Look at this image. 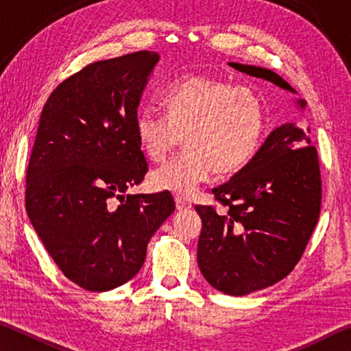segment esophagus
Returning a JSON list of instances; mask_svg holds the SVG:
<instances>
[{
    "label": "esophagus",
    "instance_id": "1",
    "mask_svg": "<svg viewBox=\"0 0 351 351\" xmlns=\"http://www.w3.org/2000/svg\"><path fill=\"white\" fill-rule=\"evenodd\" d=\"M175 203H176V209L178 210H187V209H190V207H192V203H190L187 198L181 197V195H176Z\"/></svg>",
    "mask_w": 351,
    "mask_h": 351
}]
</instances>
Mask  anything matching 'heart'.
<instances>
[{"mask_svg":"<svg viewBox=\"0 0 351 351\" xmlns=\"http://www.w3.org/2000/svg\"><path fill=\"white\" fill-rule=\"evenodd\" d=\"M165 116L144 108L136 117V138L145 156L164 162L186 142L187 150L153 171L156 189L190 195L213 173L240 171L257 153L266 127V110L252 88L210 79L184 77L161 96Z\"/></svg>","mask_w":351,"mask_h":351,"instance_id":"b5f03b06","label":"heart"}]
</instances>
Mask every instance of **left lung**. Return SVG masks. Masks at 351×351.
Returning <instances> with one entry per match:
<instances>
[{
    "mask_svg": "<svg viewBox=\"0 0 351 351\" xmlns=\"http://www.w3.org/2000/svg\"><path fill=\"white\" fill-rule=\"evenodd\" d=\"M229 66L294 93L271 69L241 63ZM297 104L305 108V100ZM212 193L226 210L197 206L203 219L197 257L206 280L230 295L280 282L304 255L322 203L310 128L294 122L276 128L251 161Z\"/></svg>",
    "mask_w": 351,
    "mask_h": 351,
    "instance_id": "8db88e82",
    "label": "left lung"
}]
</instances>
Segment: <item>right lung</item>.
Segmentation results:
<instances>
[{
  "mask_svg": "<svg viewBox=\"0 0 351 351\" xmlns=\"http://www.w3.org/2000/svg\"><path fill=\"white\" fill-rule=\"evenodd\" d=\"M159 56L94 62L46 100L26 171V210L71 282L102 293L138 274L147 245L175 210L169 190L123 195L148 164L136 138L142 91Z\"/></svg>",
  "mask_w": 351,
  "mask_h": 351,
  "instance_id": "1",
  "label": "right lung"
}]
</instances>
